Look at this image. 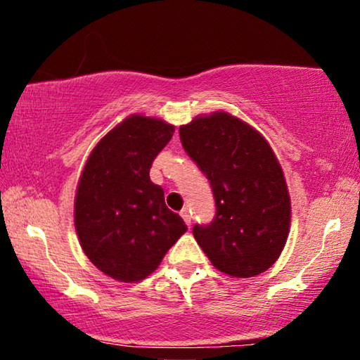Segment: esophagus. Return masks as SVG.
<instances>
[{"label": "esophagus", "mask_w": 360, "mask_h": 360, "mask_svg": "<svg viewBox=\"0 0 360 360\" xmlns=\"http://www.w3.org/2000/svg\"><path fill=\"white\" fill-rule=\"evenodd\" d=\"M180 215H181V219L185 220V224H186L188 226H190V225H191V212H190V209H186V207L181 209Z\"/></svg>", "instance_id": "esophagus-1"}]
</instances>
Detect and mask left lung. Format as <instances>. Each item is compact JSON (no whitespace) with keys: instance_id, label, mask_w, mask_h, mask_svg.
Returning a JSON list of instances; mask_svg holds the SVG:
<instances>
[{"instance_id":"1","label":"left lung","mask_w":360,"mask_h":360,"mask_svg":"<svg viewBox=\"0 0 360 360\" xmlns=\"http://www.w3.org/2000/svg\"><path fill=\"white\" fill-rule=\"evenodd\" d=\"M180 140L215 199L212 222L193 226L198 245L226 275L265 272L283 251L291 219L283 170L267 140L224 110L181 125Z\"/></svg>"}]
</instances>
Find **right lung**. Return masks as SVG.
Segmentation results:
<instances>
[{
  "label": "right lung",
  "mask_w": 360,
  "mask_h": 360,
  "mask_svg": "<svg viewBox=\"0 0 360 360\" xmlns=\"http://www.w3.org/2000/svg\"><path fill=\"white\" fill-rule=\"evenodd\" d=\"M175 127L130 115L93 148L75 195L74 222L86 257L110 278L134 283L161 264L186 225L165 206L149 169Z\"/></svg>",
  "instance_id": "add662e5"
}]
</instances>
